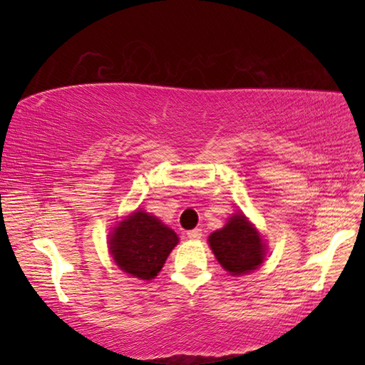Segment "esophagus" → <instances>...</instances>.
I'll list each match as a JSON object with an SVG mask.
<instances>
[{"label": "esophagus", "mask_w": 365, "mask_h": 365, "mask_svg": "<svg viewBox=\"0 0 365 365\" xmlns=\"http://www.w3.org/2000/svg\"><path fill=\"white\" fill-rule=\"evenodd\" d=\"M187 235L190 240H200L202 237V230L201 228H195V230H190Z\"/></svg>", "instance_id": "esophagus-1"}]
</instances>
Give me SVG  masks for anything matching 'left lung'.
<instances>
[{
    "label": "left lung",
    "instance_id": "1",
    "mask_svg": "<svg viewBox=\"0 0 365 365\" xmlns=\"http://www.w3.org/2000/svg\"><path fill=\"white\" fill-rule=\"evenodd\" d=\"M209 246L222 267L232 275L255 270L264 261L261 235L242 214L233 215L224 228L211 233Z\"/></svg>",
    "mask_w": 365,
    "mask_h": 365
}]
</instances>
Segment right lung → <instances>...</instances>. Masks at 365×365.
Instances as JSON below:
<instances>
[{
    "instance_id": "obj_1",
    "label": "right lung",
    "mask_w": 365,
    "mask_h": 365,
    "mask_svg": "<svg viewBox=\"0 0 365 365\" xmlns=\"http://www.w3.org/2000/svg\"><path fill=\"white\" fill-rule=\"evenodd\" d=\"M110 255L119 267L140 280L156 277L178 243L177 233L143 211L133 212L110 235Z\"/></svg>"
}]
</instances>
